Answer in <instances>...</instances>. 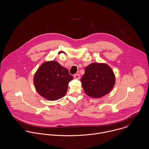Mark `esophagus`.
Instances as JSON below:
<instances>
[{
	"mask_svg": "<svg viewBox=\"0 0 149 149\" xmlns=\"http://www.w3.org/2000/svg\"><path fill=\"white\" fill-rule=\"evenodd\" d=\"M74 77L76 79H80V75L79 74V73H77V74H75L74 75Z\"/></svg>",
	"mask_w": 149,
	"mask_h": 149,
	"instance_id": "1",
	"label": "esophagus"
}]
</instances>
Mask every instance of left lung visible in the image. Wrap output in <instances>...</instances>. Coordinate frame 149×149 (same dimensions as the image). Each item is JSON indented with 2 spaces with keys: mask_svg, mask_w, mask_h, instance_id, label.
<instances>
[{
  "mask_svg": "<svg viewBox=\"0 0 149 149\" xmlns=\"http://www.w3.org/2000/svg\"><path fill=\"white\" fill-rule=\"evenodd\" d=\"M81 81L86 95L93 98H100L112 90L116 77L111 68L107 64L95 63L86 67Z\"/></svg>",
  "mask_w": 149,
  "mask_h": 149,
  "instance_id": "1",
  "label": "left lung"
}]
</instances>
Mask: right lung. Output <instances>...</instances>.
<instances>
[{
	"instance_id": "obj_1",
	"label": "right lung",
	"mask_w": 149,
	"mask_h": 149,
	"mask_svg": "<svg viewBox=\"0 0 149 149\" xmlns=\"http://www.w3.org/2000/svg\"><path fill=\"white\" fill-rule=\"evenodd\" d=\"M73 79L67 68L55 61L42 64L36 72L33 82L35 87L42 97L55 101L63 97L67 93L68 84Z\"/></svg>"
}]
</instances>
